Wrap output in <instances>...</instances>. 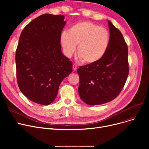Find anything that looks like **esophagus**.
<instances>
[{
	"label": "esophagus",
	"instance_id": "1",
	"mask_svg": "<svg viewBox=\"0 0 149 149\" xmlns=\"http://www.w3.org/2000/svg\"><path fill=\"white\" fill-rule=\"evenodd\" d=\"M72 68H73V70L74 71H75V70L77 69V65L76 64H74L72 66Z\"/></svg>",
	"mask_w": 149,
	"mask_h": 149
}]
</instances>
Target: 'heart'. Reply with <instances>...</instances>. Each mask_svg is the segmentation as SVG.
I'll use <instances>...</instances> for the list:
<instances>
[{
  "label": "heart",
  "mask_w": 149,
  "mask_h": 149,
  "mask_svg": "<svg viewBox=\"0 0 149 149\" xmlns=\"http://www.w3.org/2000/svg\"><path fill=\"white\" fill-rule=\"evenodd\" d=\"M60 42L64 54L70 57L75 52L86 64H94L102 59L111 44V34L106 28L91 22H81L63 32Z\"/></svg>",
  "instance_id": "b5f03b06"
}]
</instances>
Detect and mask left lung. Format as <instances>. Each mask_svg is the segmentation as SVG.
Returning a JSON list of instances; mask_svg holds the SVG:
<instances>
[{
  "instance_id": "8db88e82",
  "label": "left lung",
  "mask_w": 149,
  "mask_h": 149,
  "mask_svg": "<svg viewBox=\"0 0 149 149\" xmlns=\"http://www.w3.org/2000/svg\"><path fill=\"white\" fill-rule=\"evenodd\" d=\"M111 44L104 57L98 62L77 69L79 93L91 106L107 103L123 89L129 75L128 48L120 31L108 21Z\"/></svg>"
}]
</instances>
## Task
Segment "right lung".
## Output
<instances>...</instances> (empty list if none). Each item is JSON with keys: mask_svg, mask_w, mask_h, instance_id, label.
<instances>
[{"mask_svg": "<svg viewBox=\"0 0 149 149\" xmlns=\"http://www.w3.org/2000/svg\"><path fill=\"white\" fill-rule=\"evenodd\" d=\"M63 15L44 14L23 29L15 53L20 91L33 102L48 105L59 86L72 71V63L63 54L60 36L66 25Z\"/></svg>", "mask_w": 149, "mask_h": 149, "instance_id": "right-lung-1", "label": "right lung"}]
</instances>
